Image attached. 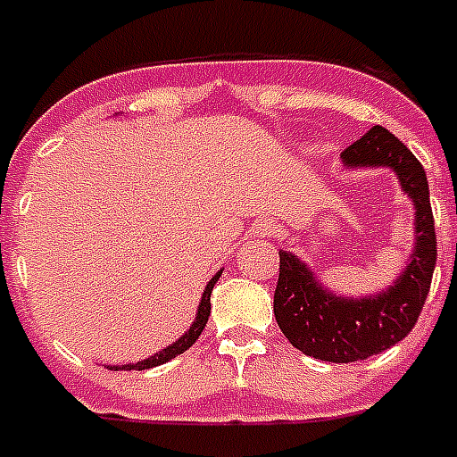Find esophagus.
<instances>
[{"label":"esophagus","mask_w":457,"mask_h":457,"mask_svg":"<svg viewBox=\"0 0 457 457\" xmlns=\"http://www.w3.org/2000/svg\"><path fill=\"white\" fill-rule=\"evenodd\" d=\"M274 232H277V228H274V222L267 220V218H262V220H258L253 225V235L255 237H272Z\"/></svg>","instance_id":"34e87169"}]
</instances>
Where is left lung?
<instances>
[{
	"instance_id": "1",
	"label": "left lung",
	"mask_w": 457,
	"mask_h": 457,
	"mask_svg": "<svg viewBox=\"0 0 457 457\" xmlns=\"http://www.w3.org/2000/svg\"><path fill=\"white\" fill-rule=\"evenodd\" d=\"M345 166H389L415 206V251L383 295L345 300L326 293L295 255L279 253L274 317L288 343L307 357L350 363L380 354L413 331L436 265V232L425 169L383 126H370L343 150Z\"/></svg>"
}]
</instances>
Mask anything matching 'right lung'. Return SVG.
<instances>
[{
	"label": "right lung",
	"instance_id": "add662e5",
	"mask_svg": "<svg viewBox=\"0 0 457 457\" xmlns=\"http://www.w3.org/2000/svg\"><path fill=\"white\" fill-rule=\"evenodd\" d=\"M220 274L218 272L213 279L206 284V288H204V295H202V303H199V312H196V319L195 324L190 326V331L185 333L180 340H176V343L170 345V347H166V350H162L159 354H154V357L145 359V361H138V363H129V366H121L124 370H145V369H152V366H159V363H166L170 361L173 357H178V354H183L185 350H190L192 345L196 343V337L202 336V331L206 328V321H209V314H211V291H213V287H216V281L220 279ZM112 370H117V366H110Z\"/></svg>",
	"mask_w": 457,
	"mask_h": 457
}]
</instances>
